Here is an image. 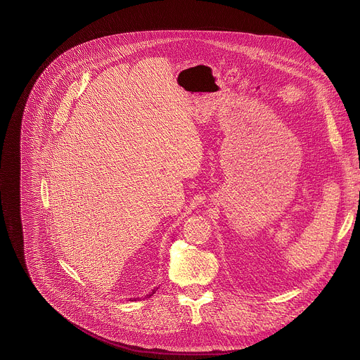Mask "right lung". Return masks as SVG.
<instances>
[{"label":"right lung","mask_w":360,"mask_h":360,"mask_svg":"<svg viewBox=\"0 0 360 360\" xmlns=\"http://www.w3.org/2000/svg\"><path fill=\"white\" fill-rule=\"evenodd\" d=\"M152 293H153V292H152ZM149 296H150V295H149Z\"/></svg>","instance_id":"right-lung-1"}]
</instances>
